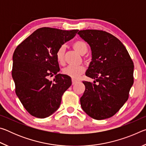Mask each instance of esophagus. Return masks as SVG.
Returning <instances> with one entry per match:
<instances>
[{
    "label": "esophagus",
    "mask_w": 146,
    "mask_h": 146,
    "mask_svg": "<svg viewBox=\"0 0 146 146\" xmlns=\"http://www.w3.org/2000/svg\"><path fill=\"white\" fill-rule=\"evenodd\" d=\"M76 82H78V80H74V79H72V84H73V85L75 84H76Z\"/></svg>",
    "instance_id": "1"
}]
</instances>
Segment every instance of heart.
<instances>
[{"label": "heart", "mask_w": 146, "mask_h": 146, "mask_svg": "<svg viewBox=\"0 0 146 146\" xmlns=\"http://www.w3.org/2000/svg\"><path fill=\"white\" fill-rule=\"evenodd\" d=\"M73 48L80 55H84L88 51V46L85 42L82 40H76L72 44ZM66 48L64 46H61L56 52V60L60 64H62L64 61V55H65ZM84 72V68L82 66H68L62 70L64 75H67L73 79H76L79 76Z\"/></svg>", "instance_id": "b5f03b06"}]
</instances>
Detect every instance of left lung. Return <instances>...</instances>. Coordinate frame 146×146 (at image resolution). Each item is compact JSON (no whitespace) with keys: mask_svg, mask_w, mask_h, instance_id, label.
Segmentation results:
<instances>
[{"mask_svg":"<svg viewBox=\"0 0 146 146\" xmlns=\"http://www.w3.org/2000/svg\"><path fill=\"white\" fill-rule=\"evenodd\" d=\"M78 34L91 47L92 60L86 75L95 80L94 84L83 81L81 107L94 119L110 118L129 98L134 82L133 60L123 44L108 32L86 29Z\"/></svg>","mask_w":146,"mask_h":146,"instance_id":"obj_1","label":"left lung"}]
</instances>
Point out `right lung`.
<instances>
[{
    "instance_id": "right-lung-1",
    "label": "right lung",
    "mask_w": 146,
    "mask_h": 146,
    "mask_svg": "<svg viewBox=\"0 0 146 146\" xmlns=\"http://www.w3.org/2000/svg\"><path fill=\"white\" fill-rule=\"evenodd\" d=\"M78 29L41 28L17 47L13 55L12 77L22 104L33 117L44 118L60 105L62 96L70 87V76L58 74L57 49L77 33ZM56 75L53 81L49 77Z\"/></svg>"
}]
</instances>
